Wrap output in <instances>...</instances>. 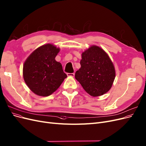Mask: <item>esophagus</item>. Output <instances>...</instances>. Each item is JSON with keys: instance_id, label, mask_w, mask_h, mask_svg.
Returning <instances> with one entry per match:
<instances>
[{"instance_id": "1", "label": "esophagus", "mask_w": 146, "mask_h": 146, "mask_svg": "<svg viewBox=\"0 0 146 146\" xmlns=\"http://www.w3.org/2000/svg\"><path fill=\"white\" fill-rule=\"evenodd\" d=\"M67 75L68 77H74L75 74L74 73H68Z\"/></svg>"}]
</instances>
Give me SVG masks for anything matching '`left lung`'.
<instances>
[{"instance_id":"obj_1","label":"left lung","mask_w":146,"mask_h":146,"mask_svg":"<svg viewBox=\"0 0 146 146\" xmlns=\"http://www.w3.org/2000/svg\"><path fill=\"white\" fill-rule=\"evenodd\" d=\"M81 67L75 77L85 91L92 97L108 92L115 78L114 65L108 54L100 47L92 45L82 54Z\"/></svg>"}]
</instances>
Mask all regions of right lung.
<instances>
[{"label":"right lung","instance_id":"add662e5","mask_svg":"<svg viewBox=\"0 0 146 146\" xmlns=\"http://www.w3.org/2000/svg\"><path fill=\"white\" fill-rule=\"evenodd\" d=\"M59 51V48L48 43L34 50L25 60L23 67V79L35 94L49 96L67 77L62 64L55 59Z\"/></svg>","mask_w":146,"mask_h":146}]
</instances>
